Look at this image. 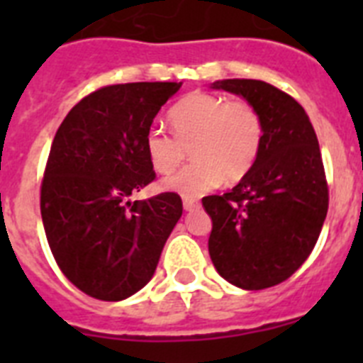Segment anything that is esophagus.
I'll use <instances>...</instances> for the list:
<instances>
[{"label": "esophagus", "instance_id": "34e87169", "mask_svg": "<svg viewBox=\"0 0 363 363\" xmlns=\"http://www.w3.org/2000/svg\"><path fill=\"white\" fill-rule=\"evenodd\" d=\"M184 207H185V211H194L200 207V201L194 200V198L184 196Z\"/></svg>", "mask_w": 363, "mask_h": 363}]
</instances>
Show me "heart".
Here are the masks:
<instances>
[{"instance_id":"b5f03b06","label":"heart","mask_w":363,"mask_h":363,"mask_svg":"<svg viewBox=\"0 0 363 363\" xmlns=\"http://www.w3.org/2000/svg\"><path fill=\"white\" fill-rule=\"evenodd\" d=\"M174 134L150 127L145 152L152 169L169 174L187 158L191 165L163 179V189L184 196H201L218 187L240 182L251 171L264 142V121L258 108L242 98L225 99L213 92H191L169 111Z\"/></svg>"}]
</instances>
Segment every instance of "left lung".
I'll return each instance as SVG.
<instances>
[{"instance_id": "obj_1", "label": "left lung", "mask_w": 363, "mask_h": 363, "mask_svg": "<svg viewBox=\"0 0 363 363\" xmlns=\"http://www.w3.org/2000/svg\"><path fill=\"white\" fill-rule=\"evenodd\" d=\"M214 89L258 108L264 142L233 191L205 196L213 220L209 255L227 281L247 291L285 281L309 258L329 209L318 138L293 96L259 79H223Z\"/></svg>"}]
</instances>
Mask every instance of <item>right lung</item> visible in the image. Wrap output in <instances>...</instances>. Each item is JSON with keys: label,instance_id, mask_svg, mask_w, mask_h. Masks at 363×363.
<instances>
[{"label": "right lung", "instance_id": "add662e5", "mask_svg": "<svg viewBox=\"0 0 363 363\" xmlns=\"http://www.w3.org/2000/svg\"><path fill=\"white\" fill-rule=\"evenodd\" d=\"M176 82L101 86L62 121L41 179V218L57 267L82 293L120 301L152 278L184 205L176 192L129 201L156 179L145 134Z\"/></svg>", "mask_w": 363, "mask_h": 363}]
</instances>
